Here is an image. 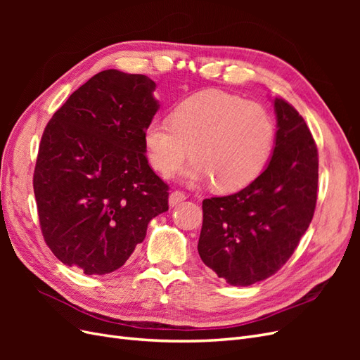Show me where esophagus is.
Masks as SVG:
<instances>
[{"instance_id":"esophagus-1","label":"esophagus","mask_w":360,"mask_h":360,"mask_svg":"<svg viewBox=\"0 0 360 360\" xmlns=\"http://www.w3.org/2000/svg\"><path fill=\"white\" fill-rule=\"evenodd\" d=\"M184 200H186V195H184V193L180 192V191H174V192H171V195H169V205L174 207V205H177L179 202H181V201H184Z\"/></svg>"}]
</instances>
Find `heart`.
Instances as JSON below:
<instances>
[{"instance_id": "b5f03b06", "label": "heart", "mask_w": 360, "mask_h": 360, "mask_svg": "<svg viewBox=\"0 0 360 360\" xmlns=\"http://www.w3.org/2000/svg\"><path fill=\"white\" fill-rule=\"evenodd\" d=\"M171 123L155 118L144 129L146 155L169 176L189 155L183 171L189 183L210 180L221 192L242 189L258 177L274 147L275 126L266 108L242 97L205 91L183 101Z\"/></svg>"}]
</instances>
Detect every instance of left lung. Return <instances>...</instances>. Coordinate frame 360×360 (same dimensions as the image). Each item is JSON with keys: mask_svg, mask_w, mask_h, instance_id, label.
Here are the masks:
<instances>
[{"mask_svg": "<svg viewBox=\"0 0 360 360\" xmlns=\"http://www.w3.org/2000/svg\"><path fill=\"white\" fill-rule=\"evenodd\" d=\"M274 108L278 130L266 169L245 189L202 201L198 254L234 287L264 281L287 263L317 202L314 138L290 103L275 97Z\"/></svg>", "mask_w": 360, "mask_h": 360, "instance_id": "obj_1", "label": "left lung"}]
</instances>
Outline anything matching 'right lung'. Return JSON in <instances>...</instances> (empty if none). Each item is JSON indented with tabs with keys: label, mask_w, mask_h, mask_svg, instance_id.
<instances>
[{
	"label": "right lung",
	"mask_w": 360,
	"mask_h": 360,
	"mask_svg": "<svg viewBox=\"0 0 360 360\" xmlns=\"http://www.w3.org/2000/svg\"><path fill=\"white\" fill-rule=\"evenodd\" d=\"M146 75L103 70L70 94L43 132L34 195L43 237L85 275L122 267L168 210V184L150 168L144 129L159 110Z\"/></svg>",
	"instance_id": "1"
}]
</instances>
